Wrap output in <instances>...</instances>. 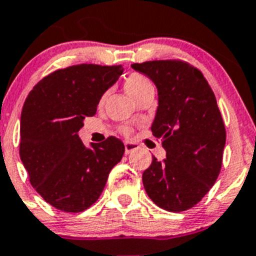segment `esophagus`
<instances>
[{
  "label": "esophagus",
  "mask_w": 256,
  "mask_h": 256,
  "mask_svg": "<svg viewBox=\"0 0 256 256\" xmlns=\"http://www.w3.org/2000/svg\"><path fill=\"white\" fill-rule=\"evenodd\" d=\"M138 148H139V145L135 144V142H125V153L126 154L131 153V152H134V150H136Z\"/></svg>",
  "instance_id": "esophagus-1"
}]
</instances>
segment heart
Returning <instances> with one entry per match:
<instances>
[{
    "mask_svg": "<svg viewBox=\"0 0 256 256\" xmlns=\"http://www.w3.org/2000/svg\"><path fill=\"white\" fill-rule=\"evenodd\" d=\"M124 86H125L126 93H128L132 100H136L138 96H139L142 92L152 88V82H149L148 78H145L142 74L134 72L130 74V75L126 78L125 82H124ZM126 132H128V130H126Z\"/></svg>",
    "mask_w": 256,
    "mask_h": 256,
    "instance_id": "obj_1",
    "label": "heart"
}]
</instances>
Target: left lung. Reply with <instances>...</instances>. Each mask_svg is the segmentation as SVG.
<instances>
[{"instance_id":"obj_1","label":"left lung","mask_w":256,"mask_h":256,"mask_svg":"<svg viewBox=\"0 0 256 256\" xmlns=\"http://www.w3.org/2000/svg\"><path fill=\"white\" fill-rule=\"evenodd\" d=\"M158 89L152 132L162 140L166 160L153 156L142 184L154 204L168 212L196 206L222 167L226 128L217 100L202 71L180 60L132 64Z\"/></svg>"}]
</instances>
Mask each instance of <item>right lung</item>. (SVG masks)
<instances>
[{"label": "right lung", "instance_id": "1", "mask_svg": "<svg viewBox=\"0 0 256 256\" xmlns=\"http://www.w3.org/2000/svg\"><path fill=\"white\" fill-rule=\"evenodd\" d=\"M124 68L82 64L60 68L43 78L25 100L20 120V158L29 181L56 209L79 213L102 194L125 145L110 136L86 148L80 140L85 117Z\"/></svg>", "mask_w": 256, "mask_h": 256}]
</instances>
